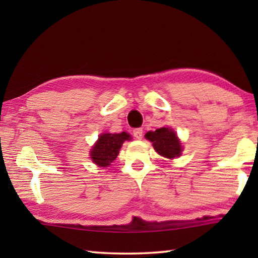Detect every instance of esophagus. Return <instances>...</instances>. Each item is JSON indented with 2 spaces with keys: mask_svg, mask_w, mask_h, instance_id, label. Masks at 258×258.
Returning a JSON list of instances; mask_svg holds the SVG:
<instances>
[{
  "mask_svg": "<svg viewBox=\"0 0 258 258\" xmlns=\"http://www.w3.org/2000/svg\"><path fill=\"white\" fill-rule=\"evenodd\" d=\"M133 135L138 140H141L142 139V135H143V130L142 128H135V130H133Z\"/></svg>",
  "mask_w": 258,
  "mask_h": 258,
  "instance_id": "1",
  "label": "esophagus"
}]
</instances>
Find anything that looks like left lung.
Listing matches in <instances>:
<instances>
[{
    "instance_id": "8db88e82",
    "label": "left lung",
    "mask_w": 258,
    "mask_h": 258,
    "mask_svg": "<svg viewBox=\"0 0 258 258\" xmlns=\"http://www.w3.org/2000/svg\"><path fill=\"white\" fill-rule=\"evenodd\" d=\"M146 139L152 142L154 149L160 156L168 159H174L180 157L183 148L181 146L180 139L177 138L176 133L168 127H160L155 132H148Z\"/></svg>"
}]
</instances>
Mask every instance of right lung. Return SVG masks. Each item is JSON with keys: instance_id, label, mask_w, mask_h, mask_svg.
I'll list each match as a JSON object with an SVG mask.
<instances>
[{"instance_id": "right-lung-1", "label": "right lung", "mask_w": 258, "mask_h": 258, "mask_svg": "<svg viewBox=\"0 0 258 258\" xmlns=\"http://www.w3.org/2000/svg\"><path fill=\"white\" fill-rule=\"evenodd\" d=\"M132 140L128 133H102L90 151L91 159L99 167H107L117 158L123 143Z\"/></svg>"}]
</instances>
